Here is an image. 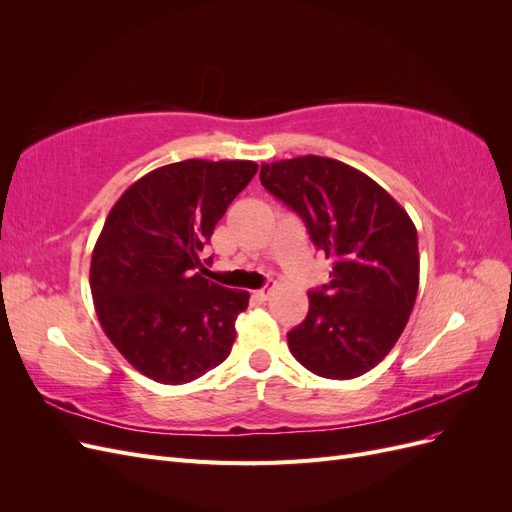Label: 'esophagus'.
<instances>
[{"label": "esophagus", "instance_id": "34e87169", "mask_svg": "<svg viewBox=\"0 0 512 512\" xmlns=\"http://www.w3.org/2000/svg\"><path fill=\"white\" fill-rule=\"evenodd\" d=\"M273 294V286L269 284V286H265V288H260V290H254V297L258 299V301H267L269 297Z\"/></svg>", "mask_w": 512, "mask_h": 512}]
</instances>
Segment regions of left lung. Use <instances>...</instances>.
<instances>
[{
    "instance_id": "obj_1",
    "label": "left lung",
    "mask_w": 512,
    "mask_h": 512,
    "mask_svg": "<svg viewBox=\"0 0 512 512\" xmlns=\"http://www.w3.org/2000/svg\"><path fill=\"white\" fill-rule=\"evenodd\" d=\"M260 183L297 211L331 282L307 292L288 333L294 359L316 376L350 380L374 369L404 333L418 292V237L406 209L339 160L301 156L260 166Z\"/></svg>"
}]
</instances>
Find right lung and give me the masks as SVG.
Returning <instances> with one entry per match:
<instances>
[{"label":"right lung","mask_w":512,"mask_h":512,"mask_svg":"<svg viewBox=\"0 0 512 512\" xmlns=\"http://www.w3.org/2000/svg\"><path fill=\"white\" fill-rule=\"evenodd\" d=\"M256 170L250 160L166 164L108 213L91 254V297L106 337L143 376L185 384L230 354L250 292L209 282L200 252Z\"/></svg>","instance_id":"right-lung-1"}]
</instances>
